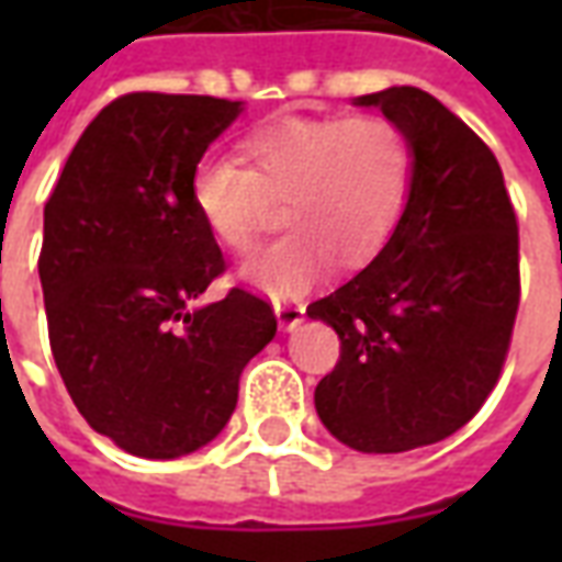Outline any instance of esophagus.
<instances>
[{
  "label": "esophagus",
  "instance_id": "34e87169",
  "mask_svg": "<svg viewBox=\"0 0 562 562\" xmlns=\"http://www.w3.org/2000/svg\"><path fill=\"white\" fill-rule=\"evenodd\" d=\"M273 310H277V318H280V328L294 330L306 316V306L301 301H273Z\"/></svg>",
  "mask_w": 562,
  "mask_h": 562
}]
</instances>
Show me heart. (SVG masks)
Masks as SVG:
<instances>
[{
  "label": "heart",
  "instance_id": "b5f03b06",
  "mask_svg": "<svg viewBox=\"0 0 562 562\" xmlns=\"http://www.w3.org/2000/svg\"><path fill=\"white\" fill-rule=\"evenodd\" d=\"M246 165L207 156L192 171V204L213 237L249 252L273 201L292 232L244 265V280L268 294H297L328 265L358 268L397 228L415 173L409 135L394 120L289 116L240 144Z\"/></svg>",
  "mask_w": 562,
  "mask_h": 562
}]
</instances>
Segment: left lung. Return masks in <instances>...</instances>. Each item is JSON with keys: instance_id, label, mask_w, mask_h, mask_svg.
Segmentation results:
<instances>
[{"instance_id": "1", "label": "left lung", "mask_w": 562, "mask_h": 562, "mask_svg": "<svg viewBox=\"0 0 562 562\" xmlns=\"http://www.w3.org/2000/svg\"><path fill=\"white\" fill-rule=\"evenodd\" d=\"M409 135L415 173L389 244L306 306L340 337L316 413L355 451L434 446L482 409L520 304L518 216L499 161L418 87L361 95Z\"/></svg>"}]
</instances>
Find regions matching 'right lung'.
I'll return each mask as SVG.
<instances>
[{
	"mask_svg": "<svg viewBox=\"0 0 562 562\" xmlns=\"http://www.w3.org/2000/svg\"><path fill=\"white\" fill-rule=\"evenodd\" d=\"M240 114L213 95L126 92L99 111L44 204L47 337L78 413L138 458H180L232 418L273 306L234 285L192 301L225 258L192 204V171Z\"/></svg>",
	"mask_w": 562,
	"mask_h": 562,
	"instance_id": "add662e5",
	"label": "right lung"
}]
</instances>
